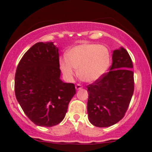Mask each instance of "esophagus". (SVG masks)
Masks as SVG:
<instances>
[{"mask_svg": "<svg viewBox=\"0 0 152 152\" xmlns=\"http://www.w3.org/2000/svg\"><path fill=\"white\" fill-rule=\"evenodd\" d=\"M82 88V85H81L80 84H77V85H76V90H80V89Z\"/></svg>", "mask_w": 152, "mask_h": 152, "instance_id": "1", "label": "esophagus"}]
</instances>
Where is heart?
Wrapping results in <instances>:
<instances>
[{"mask_svg":"<svg viewBox=\"0 0 152 152\" xmlns=\"http://www.w3.org/2000/svg\"><path fill=\"white\" fill-rule=\"evenodd\" d=\"M111 54L104 45L84 43L72 48L61 58L59 65L62 73L68 79L76 74L75 69L81 79L93 82L100 79L108 70Z\"/></svg>","mask_w":152,"mask_h":152,"instance_id":"b5f03b06","label":"heart"}]
</instances>
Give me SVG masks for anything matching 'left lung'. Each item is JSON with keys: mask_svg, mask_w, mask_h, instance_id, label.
Instances as JSON below:
<instances>
[{"mask_svg": "<svg viewBox=\"0 0 152 152\" xmlns=\"http://www.w3.org/2000/svg\"><path fill=\"white\" fill-rule=\"evenodd\" d=\"M110 71L87 86L88 119L98 127H108L121 120L134 93L132 61L124 48L113 50Z\"/></svg>", "mask_w": 152, "mask_h": 152, "instance_id": "8db88e82", "label": "left lung"}]
</instances>
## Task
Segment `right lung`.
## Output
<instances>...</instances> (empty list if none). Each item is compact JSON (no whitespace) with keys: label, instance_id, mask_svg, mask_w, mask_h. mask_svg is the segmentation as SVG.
<instances>
[{"label":"right lung","instance_id":"right-lung-1","mask_svg":"<svg viewBox=\"0 0 152 152\" xmlns=\"http://www.w3.org/2000/svg\"><path fill=\"white\" fill-rule=\"evenodd\" d=\"M59 49L53 42H37L27 50L15 73L16 99L27 117L39 126L57 125L76 94L74 84L60 79Z\"/></svg>","mask_w":152,"mask_h":152}]
</instances>
